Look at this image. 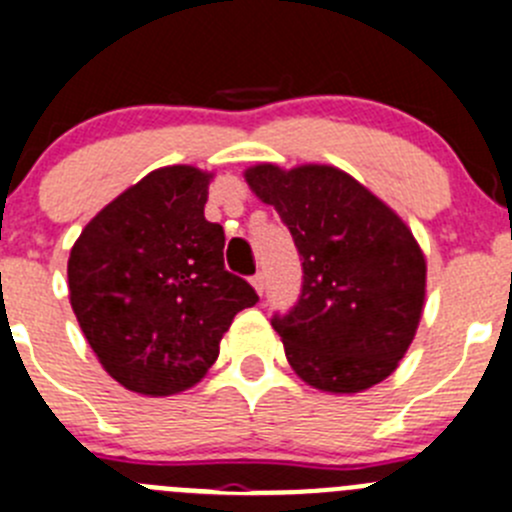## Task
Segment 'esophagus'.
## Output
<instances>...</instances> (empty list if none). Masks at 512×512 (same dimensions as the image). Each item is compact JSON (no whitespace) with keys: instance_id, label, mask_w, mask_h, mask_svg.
<instances>
[{"instance_id":"34e87169","label":"esophagus","mask_w":512,"mask_h":512,"mask_svg":"<svg viewBox=\"0 0 512 512\" xmlns=\"http://www.w3.org/2000/svg\"><path fill=\"white\" fill-rule=\"evenodd\" d=\"M251 284H253V289H256V292L264 294V289H266L264 274H253V276H251Z\"/></svg>"}]
</instances>
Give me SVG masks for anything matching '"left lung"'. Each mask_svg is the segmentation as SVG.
I'll return each mask as SVG.
<instances>
[{
    "label": "left lung",
    "mask_w": 512,
    "mask_h": 512,
    "mask_svg": "<svg viewBox=\"0 0 512 512\" xmlns=\"http://www.w3.org/2000/svg\"><path fill=\"white\" fill-rule=\"evenodd\" d=\"M243 177L302 256V294L271 320L294 373L327 393L386 381L424 312L426 259L409 225L330 164L264 162Z\"/></svg>",
    "instance_id": "obj_1"
}]
</instances>
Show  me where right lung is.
Returning a JSON list of instances; mask_svg holds the SVG:
<instances>
[{
  "label": "right lung",
  "instance_id": "right-lung-1",
  "mask_svg": "<svg viewBox=\"0 0 512 512\" xmlns=\"http://www.w3.org/2000/svg\"><path fill=\"white\" fill-rule=\"evenodd\" d=\"M210 172L172 164L111 200L70 248V307L103 370L142 396L192 388L259 294L225 271Z\"/></svg>",
  "mask_w": 512,
  "mask_h": 512
}]
</instances>
